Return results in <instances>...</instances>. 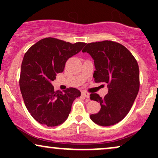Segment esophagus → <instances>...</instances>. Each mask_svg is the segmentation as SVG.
<instances>
[{
    "mask_svg": "<svg viewBox=\"0 0 158 158\" xmlns=\"http://www.w3.org/2000/svg\"><path fill=\"white\" fill-rule=\"evenodd\" d=\"M81 94H82V95L84 96L85 98H89V97H90L89 93H88V92H86V91H82L81 92Z\"/></svg>",
    "mask_w": 158,
    "mask_h": 158,
    "instance_id": "esophagus-1",
    "label": "esophagus"
}]
</instances>
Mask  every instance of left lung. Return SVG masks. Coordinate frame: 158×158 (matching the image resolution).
<instances>
[{
  "instance_id": "8db88e82",
  "label": "left lung",
  "mask_w": 158,
  "mask_h": 158,
  "mask_svg": "<svg viewBox=\"0 0 158 158\" xmlns=\"http://www.w3.org/2000/svg\"><path fill=\"white\" fill-rule=\"evenodd\" d=\"M82 52L93 58L95 82L105 83L108 88L104 98L97 94L90 95V99L101 106L97 114H90V119L101 126L116 124L128 114L138 94L137 61L126 47L111 41L89 43Z\"/></svg>"
}]
</instances>
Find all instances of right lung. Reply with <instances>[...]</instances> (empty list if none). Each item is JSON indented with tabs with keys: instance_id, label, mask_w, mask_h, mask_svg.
<instances>
[{
	"instance_id": "add662e5",
	"label": "right lung",
	"mask_w": 158,
	"mask_h": 158,
	"mask_svg": "<svg viewBox=\"0 0 158 158\" xmlns=\"http://www.w3.org/2000/svg\"><path fill=\"white\" fill-rule=\"evenodd\" d=\"M86 44H71L54 38L40 40L27 50L21 64L20 89L27 110L38 123L48 127L62 124L68 119L73 102L80 97L77 88L54 90L51 81L64 70L69 58Z\"/></svg>"
}]
</instances>
